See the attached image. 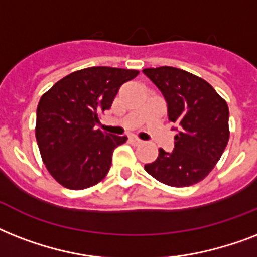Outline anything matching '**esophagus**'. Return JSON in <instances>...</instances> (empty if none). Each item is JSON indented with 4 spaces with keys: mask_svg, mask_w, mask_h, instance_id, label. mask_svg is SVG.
I'll return each mask as SVG.
<instances>
[{
    "mask_svg": "<svg viewBox=\"0 0 257 257\" xmlns=\"http://www.w3.org/2000/svg\"><path fill=\"white\" fill-rule=\"evenodd\" d=\"M129 141H131V143H132V144H135V145H139V144H141V143H143V141H141L140 139H137V137H131V139H129Z\"/></svg>",
    "mask_w": 257,
    "mask_h": 257,
    "instance_id": "obj_1",
    "label": "esophagus"
}]
</instances>
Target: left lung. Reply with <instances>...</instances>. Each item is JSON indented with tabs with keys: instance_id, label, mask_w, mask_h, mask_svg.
Here are the masks:
<instances>
[{
	"instance_id": "left-lung-1",
	"label": "left lung",
	"mask_w": 257,
	"mask_h": 257,
	"mask_svg": "<svg viewBox=\"0 0 257 257\" xmlns=\"http://www.w3.org/2000/svg\"><path fill=\"white\" fill-rule=\"evenodd\" d=\"M147 77L160 89L169 121L177 125L175 149L159 156L145 171L169 187H189L215 168L229 140V109L211 84L172 66L147 68Z\"/></svg>"
}]
</instances>
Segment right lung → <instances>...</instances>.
I'll use <instances>...</instances> for the list:
<instances>
[{"label": "right lung", "mask_w": 257, "mask_h": 257, "mask_svg": "<svg viewBox=\"0 0 257 257\" xmlns=\"http://www.w3.org/2000/svg\"><path fill=\"white\" fill-rule=\"evenodd\" d=\"M137 74L139 70L92 66L68 74L42 94L36 139L46 169L62 187L85 189L106 176L113 151L126 136L102 132L96 125L120 86Z\"/></svg>", "instance_id": "obj_1"}]
</instances>
